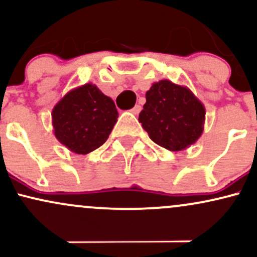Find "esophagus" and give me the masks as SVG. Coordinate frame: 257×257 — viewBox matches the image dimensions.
Wrapping results in <instances>:
<instances>
[{"label":"esophagus","instance_id":"1","mask_svg":"<svg viewBox=\"0 0 257 257\" xmlns=\"http://www.w3.org/2000/svg\"><path fill=\"white\" fill-rule=\"evenodd\" d=\"M132 113H134V114H139V112L141 111V106L140 105H135L134 107L132 108Z\"/></svg>","mask_w":257,"mask_h":257}]
</instances>
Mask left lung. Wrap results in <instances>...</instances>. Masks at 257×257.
<instances>
[{"mask_svg": "<svg viewBox=\"0 0 257 257\" xmlns=\"http://www.w3.org/2000/svg\"><path fill=\"white\" fill-rule=\"evenodd\" d=\"M204 120L202 101L187 87L169 79L152 84L139 114V122L153 143L173 152L193 145L203 134Z\"/></svg>", "mask_w": 257, "mask_h": 257, "instance_id": "obj_1", "label": "left lung"}]
</instances>
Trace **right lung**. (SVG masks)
Returning a JSON list of instances; mask_svg holds the SVG:
<instances>
[{
    "label": "right lung",
    "instance_id": "obj_1",
    "mask_svg": "<svg viewBox=\"0 0 257 257\" xmlns=\"http://www.w3.org/2000/svg\"><path fill=\"white\" fill-rule=\"evenodd\" d=\"M117 118L113 100L93 83L67 91L52 111L55 138L77 155H87L101 146Z\"/></svg>",
    "mask_w": 257,
    "mask_h": 257
}]
</instances>
